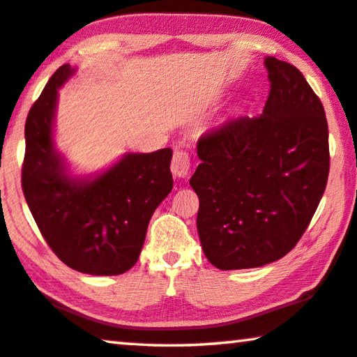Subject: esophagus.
Returning a JSON list of instances; mask_svg holds the SVG:
<instances>
[{
    "instance_id": "esophagus-1",
    "label": "esophagus",
    "mask_w": 357,
    "mask_h": 357,
    "mask_svg": "<svg viewBox=\"0 0 357 357\" xmlns=\"http://www.w3.org/2000/svg\"><path fill=\"white\" fill-rule=\"evenodd\" d=\"M190 155L185 151H174L172 158V173L176 178H185L190 172Z\"/></svg>"
}]
</instances>
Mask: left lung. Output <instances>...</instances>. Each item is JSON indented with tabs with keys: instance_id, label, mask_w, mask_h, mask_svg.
Returning a JSON list of instances; mask_svg holds the SVG:
<instances>
[{
	"instance_id": "obj_1",
	"label": "left lung",
	"mask_w": 357,
	"mask_h": 357,
	"mask_svg": "<svg viewBox=\"0 0 357 357\" xmlns=\"http://www.w3.org/2000/svg\"><path fill=\"white\" fill-rule=\"evenodd\" d=\"M265 68L270 93L262 114L231 119L197 143V230L220 270L284 257L307 230L329 176V128L318 95L291 63L267 56Z\"/></svg>"
}]
</instances>
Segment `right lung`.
Returning <instances> with one entry per match:
<instances>
[{"mask_svg":"<svg viewBox=\"0 0 357 357\" xmlns=\"http://www.w3.org/2000/svg\"><path fill=\"white\" fill-rule=\"evenodd\" d=\"M73 73L60 66L28 112L22 189L61 262L87 275H121L137 264L151 216L173 189V151L128 152L97 178L70 176L54 144V116Z\"/></svg>","mask_w":357,"mask_h":357,"instance_id":"add662e5","label":"right lung"}]
</instances>
